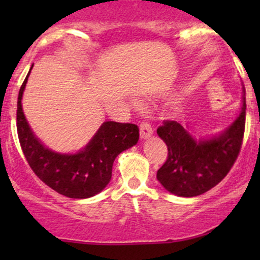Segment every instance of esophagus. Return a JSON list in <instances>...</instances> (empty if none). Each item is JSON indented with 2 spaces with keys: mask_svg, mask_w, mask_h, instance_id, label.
<instances>
[{
  "mask_svg": "<svg viewBox=\"0 0 260 260\" xmlns=\"http://www.w3.org/2000/svg\"><path fill=\"white\" fill-rule=\"evenodd\" d=\"M139 129H140V138L142 139H147L149 137L153 136V132H154L153 127H151L148 122H142V123H140Z\"/></svg>",
  "mask_w": 260,
  "mask_h": 260,
  "instance_id": "esophagus-1",
  "label": "esophagus"
}]
</instances>
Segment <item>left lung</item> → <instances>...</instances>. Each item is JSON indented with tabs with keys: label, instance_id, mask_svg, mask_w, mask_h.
Segmentation results:
<instances>
[{
	"label": "left lung",
	"instance_id": "obj_1",
	"mask_svg": "<svg viewBox=\"0 0 260 260\" xmlns=\"http://www.w3.org/2000/svg\"><path fill=\"white\" fill-rule=\"evenodd\" d=\"M242 106L230 126L215 136L196 139L176 121H166L157 136L168 145V160L157 170L161 186L178 197H196L223 180L237 159L246 123V90Z\"/></svg>",
	"mask_w": 260,
	"mask_h": 260
}]
</instances>
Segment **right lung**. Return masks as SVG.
Returning <instances> with one entry per match:
<instances>
[{
    "mask_svg": "<svg viewBox=\"0 0 260 260\" xmlns=\"http://www.w3.org/2000/svg\"><path fill=\"white\" fill-rule=\"evenodd\" d=\"M32 66L30 67L31 71ZM28 76L20 86L17 104V131L20 147L35 175L59 194L85 199L109 184L113 161L118 154L137 144L139 128L132 123L106 121L82 150L64 154L46 148L35 136L22 107Z\"/></svg>",
    "mask_w": 260,
    "mask_h": 260,
    "instance_id": "1",
    "label": "right lung"
}]
</instances>
